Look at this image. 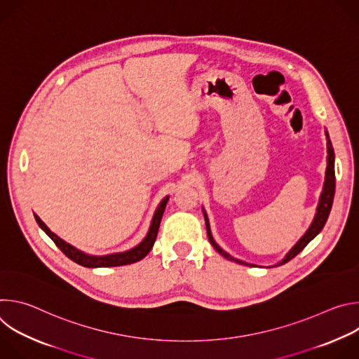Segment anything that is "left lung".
Listing matches in <instances>:
<instances>
[{"instance_id":"8db88e82","label":"left lung","mask_w":359,"mask_h":359,"mask_svg":"<svg viewBox=\"0 0 359 359\" xmlns=\"http://www.w3.org/2000/svg\"><path fill=\"white\" fill-rule=\"evenodd\" d=\"M325 135H327V170H325V182H324V187H323V193L320 196V201H318V206H317V213H316V217L311 223V226L309 227V230L305 231V234L297 241V244L285 254V257L276 266H281V264H285L287 262H290L291 259H294L295 255L309 244L321 230L323 227L325 226L327 223V219L330 216V212H331V208H332V201H334V194H335V169H334V159H335V155H334V149H332V144H331V140H330V136H328V132L325 130ZM203 215H204V220H206V229H208V236H209V241L212 243V245L217 250V252H220L224 259L230 260V262H236L238 264H244V266H251V264H247L245 262H241V260H237L234 257H231V255L229 252H226L213 238L212 236V230H210V223H209V219H208V215L204 213L203 210Z\"/></svg>"}]
</instances>
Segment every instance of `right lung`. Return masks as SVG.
I'll return each instance as SVG.
<instances>
[{"label": "right lung", "instance_id": "right-lung-1", "mask_svg": "<svg viewBox=\"0 0 359 359\" xmlns=\"http://www.w3.org/2000/svg\"><path fill=\"white\" fill-rule=\"evenodd\" d=\"M168 200H169V196H166L159 203V206H158L155 215H153V219H151V223H150V227H149V231H147L146 237L136 247H133V248H130L128 251H123V252H114V254H107V255H90V254H86V252L75 248L69 243H67L62 238H60L55 233L50 231L45 226V223L36 215H34V216H35V220H36L38 226L48 234V237L57 244V247L67 255L68 259H71L76 264L88 267V269L119 267V266H126V264H132V263L140 262L142 259H144L146 255L149 254V251L151 250V247H153V244H155V240L158 237L161 220H162V216L165 213Z\"/></svg>", "mask_w": 359, "mask_h": 359}]
</instances>
